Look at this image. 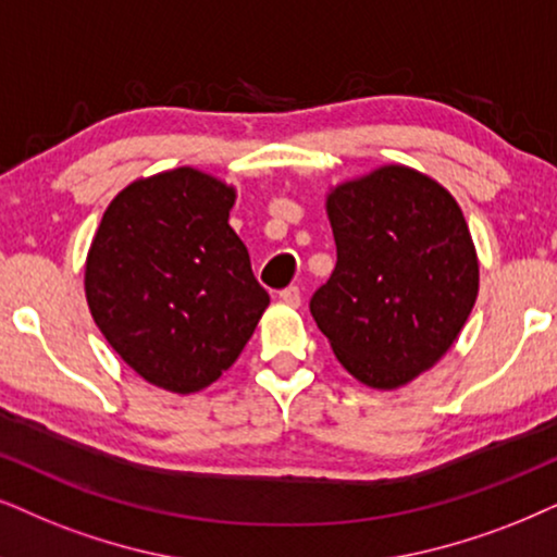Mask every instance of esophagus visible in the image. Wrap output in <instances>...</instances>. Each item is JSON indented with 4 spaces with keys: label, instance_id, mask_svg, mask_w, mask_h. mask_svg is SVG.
Listing matches in <instances>:
<instances>
[{
    "label": "esophagus",
    "instance_id": "34e87169",
    "mask_svg": "<svg viewBox=\"0 0 557 557\" xmlns=\"http://www.w3.org/2000/svg\"><path fill=\"white\" fill-rule=\"evenodd\" d=\"M280 300L287 302V306L298 308L300 306V287L290 285V287H285V290H280Z\"/></svg>",
    "mask_w": 557,
    "mask_h": 557
}]
</instances>
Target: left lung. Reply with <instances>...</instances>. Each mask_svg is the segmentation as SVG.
Here are the masks:
<instances>
[{"mask_svg":"<svg viewBox=\"0 0 557 557\" xmlns=\"http://www.w3.org/2000/svg\"><path fill=\"white\" fill-rule=\"evenodd\" d=\"M336 267L311 315L336 360L370 388L393 391L440 362L478 298V257L460 206L400 164L326 197Z\"/></svg>","mask_w":557,"mask_h":557,"instance_id":"left-lung-1","label":"left lung"}]
</instances>
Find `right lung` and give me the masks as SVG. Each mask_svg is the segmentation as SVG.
I'll return each mask as SVG.
<instances>
[{"label":"right lung","mask_w":557,"mask_h":557,"mask_svg":"<svg viewBox=\"0 0 557 557\" xmlns=\"http://www.w3.org/2000/svg\"><path fill=\"white\" fill-rule=\"evenodd\" d=\"M234 200V187L193 166L136 180L89 246L91 319L128 368L164 391L215 383L270 306L228 226Z\"/></svg>","instance_id":"right-lung-1"}]
</instances>
